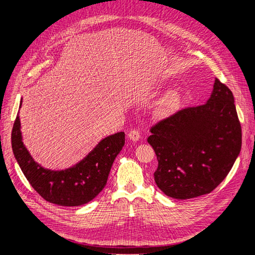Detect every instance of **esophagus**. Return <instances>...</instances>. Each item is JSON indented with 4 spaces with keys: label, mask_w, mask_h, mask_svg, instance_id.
Returning <instances> with one entry per match:
<instances>
[{
    "label": "esophagus",
    "mask_w": 255,
    "mask_h": 255,
    "mask_svg": "<svg viewBox=\"0 0 255 255\" xmlns=\"http://www.w3.org/2000/svg\"><path fill=\"white\" fill-rule=\"evenodd\" d=\"M128 137L129 140L138 141V140H139V138H140V133L138 132L137 129H132V130H129Z\"/></svg>",
    "instance_id": "obj_1"
}]
</instances>
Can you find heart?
<instances>
[{
    "label": "heart",
    "mask_w": 255,
    "mask_h": 255,
    "mask_svg": "<svg viewBox=\"0 0 255 255\" xmlns=\"http://www.w3.org/2000/svg\"><path fill=\"white\" fill-rule=\"evenodd\" d=\"M181 103V95L177 90H172L165 97L158 107V114L163 117L170 116L176 112Z\"/></svg>",
    "instance_id": "b5f03b06"
}]
</instances>
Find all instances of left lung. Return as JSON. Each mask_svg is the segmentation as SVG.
Wrapping results in <instances>:
<instances>
[{
	"instance_id": "1",
	"label": "left lung",
	"mask_w": 255,
	"mask_h": 255,
	"mask_svg": "<svg viewBox=\"0 0 255 255\" xmlns=\"http://www.w3.org/2000/svg\"><path fill=\"white\" fill-rule=\"evenodd\" d=\"M148 142L158 160L154 181L168 197L210 194L226 179L242 149L234 97L216 79L211 98L152 127Z\"/></svg>"
}]
</instances>
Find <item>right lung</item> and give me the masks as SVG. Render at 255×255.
<instances>
[{
	"label": "right lung",
	"instance_id": "add662e5",
	"mask_svg": "<svg viewBox=\"0 0 255 255\" xmlns=\"http://www.w3.org/2000/svg\"><path fill=\"white\" fill-rule=\"evenodd\" d=\"M22 105V100L20 107ZM126 142L125 132L107 136L78 164L51 170L33 159L22 141L19 115L13 123L11 145L23 174L48 202L61 206H80L96 198L105 187L115 158Z\"/></svg>",
	"mask_w": 255,
	"mask_h": 255
}]
</instances>
